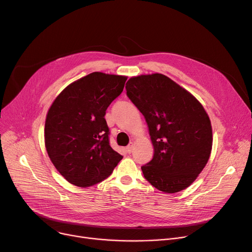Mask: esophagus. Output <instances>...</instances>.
<instances>
[{
	"label": "esophagus",
	"instance_id": "obj_1",
	"mask_svg": "<svg viewBox=\"0 0 252 252\" xmlns=\"http://www.w3.org/2000/svg\"><path fill=\"white\" fill-rule=\"evenodd\" d=\"M126 153H128V154L131 153V151H132V143H130V144L126 148Z\"/></svg>",
	"mask_w": 252,
	"mask_h": 252
}]
</instances>
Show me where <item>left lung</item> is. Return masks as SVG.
Listing matches in <instances>:
<instances>
[{"label": "left lung", "mask_w": 252, "mask_h": 252, "mask_svg": "<svg viewBox=\"0 0 252 252\" xmlns=\"http://www.w3.org/2000/svg\"><path fill=\"white\" fill-rule=\"evenodd\" d=\"M130 101L145 116L154 147L153 159L141 168L157 189H186L205 168L213 144L209 116L196 98L162 74L130 78Z\"/></svg>", "instance_id": "1"}]
</instances>
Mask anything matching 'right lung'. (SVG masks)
Listing matches in <instances>:
<instances>
[{
	"label": "right lung",
	"instance_id": "add662e5",
	"mask_svg": "<svg viewBox=\"0 0 252 252\" xmlns=\"http://www.w3.org/2000/svg\"><path fill=\"white\" fill-rule=\"evenodd\" d=\"M126 81L125 76L91 73L65 87L47 112V154L57 170L76 187L101 182L123 159L110 147L104 116Z\"/></svg>",
	"mask_w": 252,
	"mask_h": 252
}]
</instances>
